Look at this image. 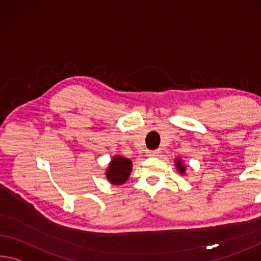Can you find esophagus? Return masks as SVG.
<instances>
[{"instance_id":"34e87169","label":"esophagus","mask_w":261,"mask_h":261,"mask_svg":"<svg viewBox=\"0 0 261 261\" xmlns=\"http://www.w3.org/2000/svg\"><path fill=\"white\" fill-rule=\"evenodd\" d=\"M159 151H151V152H147V156H150V158H154V156H158L159 155Z\"/></svg>"}]
</instances>
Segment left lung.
Returning a JSON list of instances; mask_svg holds the SVG:
<instances>
[{
    "label": "left lung",
    "mask_w": 261,
    "mask_h": 261,
    "mask_svg": "<svg viewBox=\"0 0 261 261\" xmlns=\"http://www.w3.org/2000/svg\"><path fill=\"white\" fill-rule=\"evenodd\" d=\"M174 165H175L176 171L179 172L181 175H186V168H187V165L185 164V161L182 159L177 156V158H175L174 160Z\"/></svg>",
    "instance_id": "left-lung-1"
}]
</instances>
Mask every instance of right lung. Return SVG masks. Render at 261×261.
<instances>
[{"mask_svg":"<svg viewBox=\"0 0 261 261\" xmlns=\"http://www.w3.org/2000/svg\"><path fill=\"white\" fill-rule=\"evenodd\" d=\"M132 161L125 156L116 154L113 156L106 168L107 180L113 186H121L125 184L132 171Z\"/></svg>","mask_w":261,"mask_h":261,"instance_id":"add662e5","label":"right lung"}]
</instances>
